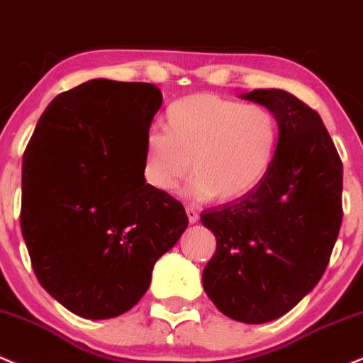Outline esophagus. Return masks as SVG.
I'll use <instances>...</instances> for the list:
<instances>
[{"label":"esophagus","instance_id":"1","mask_svg":"<svg viewBox=\"0 0 363 363\" xmlns=\"http://www.w3.org/2000/svg\"><path fill=\"white\" fill-rule=\"evenodd\" d=\"M186 216H189V220L191 224H195L199 220V212H197V208L195 207H191V206H186Z\"/></svg>","mask_w":363,"mask_h":363}]
</instances>
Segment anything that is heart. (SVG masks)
I'll list each match as a JSON object with an SVG mask.
<instances>
[{
  "mask_svg": "<svg viewBox=\"0 0 363 363\" xmlns=\"http://www.w3.org/2000/svg\"><path fill=\"white\" fill-rule=\"evenodd\" d=\"M163 130L151 129L144 139V180L172 194L190 163L195 174L190 194L217 200L257 189L270 172L280 138L274 110L212 93L173 101L164 112Z\"/></svg>",
  "mask_w": 363,
  "mask_h": 363,
  "instance_id": "1",
  "label": "heart"
}]
</instances>
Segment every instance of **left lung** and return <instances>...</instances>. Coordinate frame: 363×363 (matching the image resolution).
Instances as JSON below:
<instances>
[{"label":"left lung","instance_id":"1","mask_svg":"<svg viewBox=\"0 0 363 363\" xmlns=\"http://www.w3.org/2000/svg\"><path fill=\"white\" fill-rule=\"evenodd\" d=\"M242 98L274 110L279 146L257 189L200 214L217 242L202 282L220 313L262 325L325 274L343 219V164L319 113L297 96L253 89Z\"/></svg>","mask_w":363,"mask_h":363}]
</instances>
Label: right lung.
<instances>
[{"instance_id": "obj_1", "label": "right lung", "mask_w": 363, "mask_h": 363, "mask_svg": "<svg viewBox=\"0 0 363 363\" xmlns=\"http://www.w3.org/2000/svg\"><path fill=\"white\" fill-rule=\"evenodd\" d=\"M151 83L91 79L50 101L23 155L20 224L38 282L88 319L129 311L189 217L143 177Z\"/></svg>"}]
</instances>
